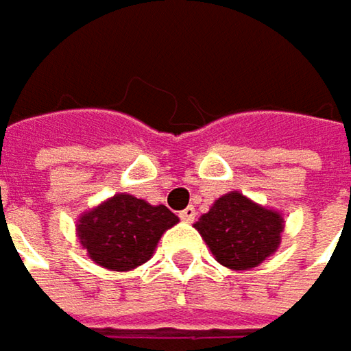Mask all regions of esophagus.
Returning a JSON list of instances; mask_svg holds the SVG:
<instances>
[{"mask_svg": "<svg viewBox=\"0 0 351 351\" xmlns=\"http://www.w3.org/2000/svg\"><path fill=\"white\" fill-rule=\"evenodd\" d=\"M180 219H184V221H193L195 219V208H191V206H188L184 212H180Z\"/></svg>", "mask_w": 351, "mask_h": 351, "instance_id": "1", "label": "esophagus"}]
</instances>
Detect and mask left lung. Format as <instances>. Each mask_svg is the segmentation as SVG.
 Instances as JSON below:
<instances>
[{"instance_id": "left-lung-1", "label": "left lung", "mask_w": 351, "mask_h": 351, "mask_svg": "<svg viewBox=\"0 0 351 351\" xmlns=\"http://www.w3.org/2000/svg\"><path fill=\"white\" fill-rule=\"evenodd\" d=\"M195 230L221 265L250 269L278 250L284 219L278 212L265 210L238 191H230L199 217Z\"/></svg>"}]
</instances>
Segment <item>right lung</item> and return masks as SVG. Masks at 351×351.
Returning <instances> with one entry per match:
<instances>
[{
    "instance_id": "right-lung-1",
    "label": "right lung",
    "mask_w": 351,
    "mask_h": 351,
    "mask_svg": "<svg viewBox=\"0 0 351 351\" xmlns=\"http://www.w3.org/2000/svg\"><path fill=\"white\" fill-rule=\"evenodd\" d=\"M176 223L178 215L165 206H149L130 193H117L80 217L77 236L93 262L128 271L147 262L163 232Z\"/></svg>"
}]
</instances>
